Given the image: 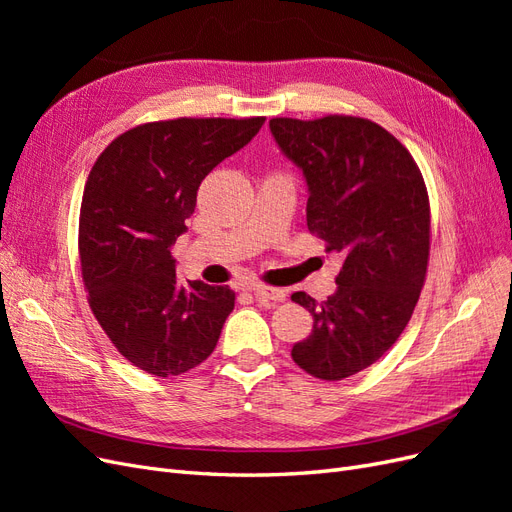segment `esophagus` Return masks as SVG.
Here are the masks:
<instances>
[{"label": "esophagus", "mask_w": 512, "mask_h": 512, "mask_svg": "<svg viewBox=\"0 0 512 512\" xmlns=\"http://www.w3.org/2000/svg\"><path fill=\"white\" fill-rule=\"evenodd\" d=\"M252 294L258 301H275L282 303L286 299V292L282 288H269V286H254Z\"/></svg>", "instance_id": "obj_1"}]
</instances>
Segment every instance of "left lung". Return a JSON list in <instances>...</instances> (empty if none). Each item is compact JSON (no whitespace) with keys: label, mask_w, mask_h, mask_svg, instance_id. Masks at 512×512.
Returning a JSON list of instances; mask_svg holds the SVG:
<instances>
[{"label":"left lung","mask_w":512,"mask_h":512,"mask_svg":"<svg viewBox=\"0 0 512 512\" xmlns=\"http://www.w3.org/2000/svg\"><path fill=\"white\" fill-rule=\"evenodd\" d=\"M269 130L307 183L309 232L344 254L327 301L292 294L314 316L292 359L314 378L342 380L376 363L414 312L429 258L425 183L408 149L369 119L280 117Z\"/></svg>","instance_id":"left-lung-1"}]
</instances>
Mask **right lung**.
<instances>
[{"mask_svg": "<svg viewBox=\"0 0 512 512\" xmlns=\"http://www.w3.org/2000/svg\"><path fill=\"white\" fill-rule=\"evenodd\" d=\"M265 123L170 119L117 136L85 183L79 250L91 312L115 348L153 376H179L218 344L235 292L181 284L173 245L200 183Z\"/></svg>", "mask_w": 512, "mask_h": 512, "instance_id": "right-lung-1", "label": "right lung"}]
</instances>
